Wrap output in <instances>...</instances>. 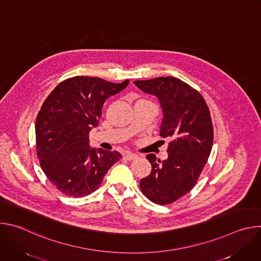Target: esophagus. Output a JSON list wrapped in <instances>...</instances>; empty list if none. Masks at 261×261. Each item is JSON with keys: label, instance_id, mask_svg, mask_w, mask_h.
<instances>
[{"label": "esophagus", "instance_id": "1", "mask_svg": "<svg viewBox=\"0 0 261 261\" xmlns=\"http://www.w3.org/2000/svg\"><path fill=\"white\" fill-rule=\"evenodd\" d=\"M124 158H126L127 160H133V159L137 158V155L134 154V153H131V152H125L124 153Z\"/></svg>", "mask_w": 261, "mask_h": 261}]
</instances>
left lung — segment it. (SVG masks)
<instances>
[{"instance_id": "left-lung-1", "label": "left lung", "mask_w": 261, "mask_h": 261, "mask_svg": "<svg viewBox=\"0 0 261 261\" xmlns=\"http://www.w3.org/2000/svg\"><path fill=\"white\" fill-rule=\"evenodd\" d=\"M146 94L155 95L163 119L160 136L170 137L168 158L164 161L148 154L150 175L140 180L143 195L157 204H169L190 192L210 157L214 129L203 97L188 84L167 76L135 81Z\"/></svg>"}]
</instances>
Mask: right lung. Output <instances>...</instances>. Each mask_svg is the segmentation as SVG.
<instances>
[{"instance_id": "1", "label": "right lung", "mask_w": 261, "mask_h": 261, "mask_svg": "<svg viewBox=\"0 0 261 261\" xmlns=\"http://www.w3.org/2000/svg\"><path fill=\"white\" fill-rule=\"evenodd\" d=\"M128 84L74 76L60 83L43 102L35 125L37 156L47 178L65 195L93 193L122 158L117 151L90 147L89 134L98 126L105 100Z\"/></svg>"}]
</instances>
